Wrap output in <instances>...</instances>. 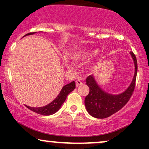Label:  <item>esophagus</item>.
<instances>
[{"label": "esophagus", "instance_id": "1", "mask_svg": "<svg viewBox=\"0 0 149 149\" xmlns=\"http://www.w3.org/2000/svg\"><path fill=\"white\" fill-rule=\"evenodd\" d=\"M82 84H83V82H82L81 80H80V79L76 80V87L80 86V85H81Z\"/></svg>", "mask_w": 149, "mask_h": 149}]
</instances>
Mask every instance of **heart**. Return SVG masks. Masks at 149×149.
<instances>
[{
  "instance_id": "b5f03b06",
  "label": "heart",
  "mask_w": 149,
  "mask_h": 149,
  "mask_svg": "<svg viewBox=\"0 0 149 149\" xmlns=\"http://www.w3.org/2000/svg\"><path fill=\"white\" fill-rule=\"evenodd\" d=\"M97 49H80L73 53L72 57L76 61H82L88 60L94 57L97 54ZM66 65L68 66H71V64L69 62H66Z\"/></svg>"
}]
</instances>
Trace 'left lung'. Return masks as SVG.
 <instances>
[{"mask_svg": "<svg viewBox=\"0 0 149 149\" xmlns=\"http://www.w3.org/2000/svg\"><path fill=\"white\" fill-rule=\"evenodd\" d=\"M134 64V75L131 84L125 91L119 95H111L99 86L93 75L86 79L90 92L85 99V105L90 115L97 118H106L120 110L127 103L134 92L137 73V61L132 52H130Z\"/></svg>", "mask_w": 149, "mask_h": 149, "instance_id": "8db88e82", "label": "left lung"}]
</instances>
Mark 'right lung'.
<instances>
[{"label":"right lung","instance_id":"obj_1","mask_svg":"<svg viewBox=\"0 0 149 149\" xmlns=\"http://www.w3.org/2000/svg\"><path fill=\"white\" fill-rule=\"evenodd\" d=\"M36 32H33V33H29L26 34V36L29 35H33ZM76 88V83L74 81L71 82V83H69V84L64 85L62 88H61L60 92L58 95V96L52 101V102L47 104V105L45 106V107H38V108H34V107H28V106H26L29 109L31 110L32 111L37 113L40 114L42 116H49L52 115V114L55 113L56 112L60 109L61 105L64 102V101L66 100V97H67L68 95L73 91L74 89Z\"/></svg>","mask_w":149,"mask_h":149}]
</instances>
